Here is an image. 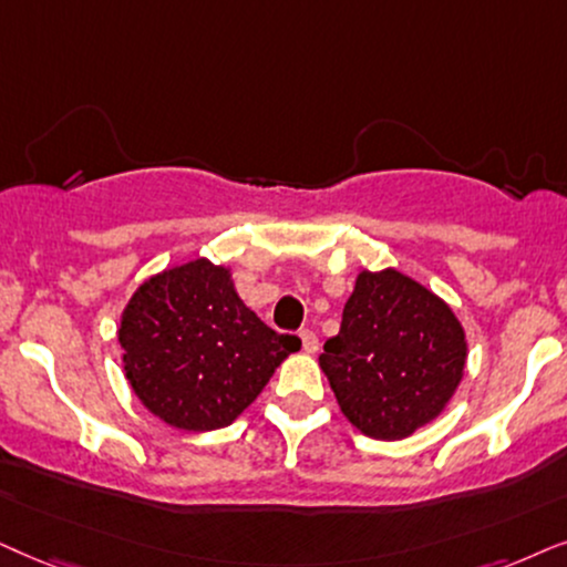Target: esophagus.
Wrapping results in <instances>:
<instances>
[{"instance_id": "1", "label": "esophagus", "mask_w": 567, "mask_h": 567, "mask_svg": "<svg viewBox=\"0 0 567 567\" xmlns=\"http://www.w3.org/2000/svg\"><path fill=\"white\" fill-rule=\"evenodd\" d=\"M300 342H303V350H306L308 354H313L316 350H319V337H316L311 329L300 331Z\"/></svg>"}]
</instances>
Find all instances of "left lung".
<instances>
[{
    "instance_id": "left-lung-1",
    "label": "left lung",
    "mask_w": 567,
    "mask_h": 567,
    "mask_svg": "<svg viewBox=\"0 0 567 567\" xmlns=\"http://www.w3.org/2000/svg\"><path fill=\"white\" fill-rule=\"evenodd\" d=\"M464 362L451 306L396 269L360 271L319 358L344 417L379 441H402L446 410Z\"/></svg>"
}]
</instances>
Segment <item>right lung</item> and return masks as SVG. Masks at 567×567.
<instances>
[{"instance_id": "obj_1", "label": "right lung", "mask_w": 567, "mask_h": 567, "mask_svg": "<svg viewBox=\"0 0 567 567\" xmlns=\"http://www.w3.org/2000/svg\"><path fill=\"white\" fill-rule=\"evenodd\" d=\"M134 394L171 427L230 425L300 339L269 329L233 288L230 269L194 259L145 279L121 313Z\"/></svg>"}]
</instances>
